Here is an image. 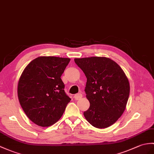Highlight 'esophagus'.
I'll list each match as a JSON object with an SVG mask.
<instances>
[{
  "label": "esophagus",
  "instance_id": "obj_1",
  "mask_svg": "<svg viewBox=\"0 0 154 154\" xmlns=\"http://www.w3.org/2000/svg\"><path fill=\"white\" fill-rule=\"evenodd\" d=\"M83 97V94H81V93H79V94H75L74 96V98L76 100H80L81 98H82Z\"/></svg>",
  "mask_w": 154,
  "mask_h": 154
}]
</instances>
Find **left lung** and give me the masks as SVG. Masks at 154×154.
<instances>
[{
  "mask_svg": "<svg viewBox=\"0 0 154 154\" xmlns=\"http://www.w3.org/2000/svg\"><path fill=\"white\" fill-rule=\"evenodd\" d=\"M87 77L86 97L90 102L84 116L92 126L105 128L122 116L130 93L128 78L118 64L106 57L75 58Z\"/></svg>",
  "mask_w": 154,
  "mask_h": 154,
  "instance_id": "1",
  "label": "left lung"
}]
</instances>
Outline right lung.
<instances>
[{
  "label": "right lung",
  "mask_w": 154,
  "mask_h": 154,
  "mask_svg": "<svg viewBox=\"0 0 154 154\" xmlns=\"http://www.w3.org/2000/svg\"><path fill=\"white\" fill-rule=\"evenodd\" d=\"M70 59L39 56L21 73L17 96L25 113L41 127H49L62 116L71 98L64 91L61 76Z\"/></svg>",
  "instance_id": "obj_1"
}]
</instances>
